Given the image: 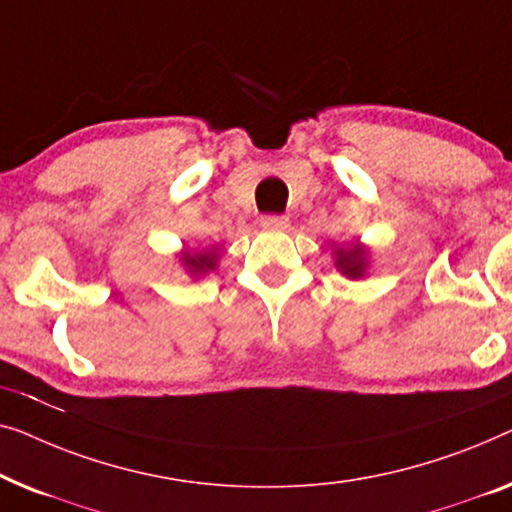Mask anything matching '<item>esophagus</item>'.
Listing matches in <instances>:
<instances>
[{"instance_id":"esophagus-1","label":"esophagus","mask_w":512,"mask_h":512,"mask_svg":"<svg viewBox=\"0 0 512 512\" xmlns=\"http://www.w3.org/2000/svg\"><path fill=\"white\" fill-rule=\"evenodd\" d=\"M259 225L264 229H271V232H278V229L287 227V218H283V215H264V218L259 220Z\"/></svg>"}]
</instances>
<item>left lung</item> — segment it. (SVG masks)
Listing matches in <instances>:
<instances>
[{
    "label": "left lung",
    "mask_w": 512,
    "mask_h": 512,
    "mask_svg": "<svg viewBox=\"0 0 512 512\" xmlns=\"http://www.w3.org/2000/svg\"><path fill=\"white\" fill-rule=\"evenodd\" d=\"M334 264L336 269L343 273L345 278H364L366 273V266H369V250L364 246H348V248H341V246H334Z\"/></svg>",
    "instance_id": "left-lung-1"
}]
</instances>
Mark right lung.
<instances>
[{"label":"right lung","instance_id":"right-lung-1","mask_svg":"<svg viewBox=\"0 0 512 512\" xmlns=\"http://www.w3.org/2000/svg\"><path fill=\"white\" fill-rule=\"evenodd\" d=\"M218 257H220V248H204V250H197V253H194V250H183L181 262L190 276L199 278L218 266Z\"/></svg>","mask_w":512,"mask_h":512}]
</instances>
